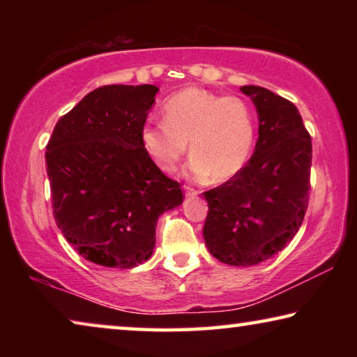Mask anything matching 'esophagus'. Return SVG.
<instances>
[{
  "label": "esophagus",
  "mask_w": 357,
  "mask_h": 357,
  "mask_svg": "<svg viewBox=\"0 0 357 357\" xmlns=\"http://www.w3.org/2000/svg\"><path fill=\"white\" fill-rule=\"evenodd\" d=\"M198 192L197 189H192V187H189V185H185V197L187 198H195L197 195H198Z\"/></svg>",
  "instance_id": "obj_1"
}]
</instances>
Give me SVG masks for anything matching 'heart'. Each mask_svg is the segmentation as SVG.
Returning a JSON list of instances; mask_svg holds the SVG:
<instances>
[{
  "instance_id": "heart-1",
  "label": "heart",
  "mask_w": 357,
  "mask_h": 357,
  "mask_svg": "<svg viewBox=\"0 0 357 357\" xmlns=\"http://www.w3.org/2000/svg\"><path fill=\"white\" fill-rule=\"evenodd\" d=\"M193 176L225 183L243 170L255 143V114L244 99L208 89L187 88L164 104V121L142 129V143L151 160L170 173L185 154Z\"/></svg>"
}]
</instances>
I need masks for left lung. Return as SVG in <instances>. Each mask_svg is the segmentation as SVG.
<instances>
[{"instance_id":"obj_1","label":"left lung","mask_w":357,"mask_h":357,"mask_svg":"<svg viewBox=\"0 0 357 357\" xmlns=\"http://www.w3.org/2000/svg\"><path fill=\"white\" fill-rule=\"evenodd\" d=\"M241 91L257 107L255 153L236 176L204 192L203 236L219 261L253 266L280 252L304 220L312 138L293 102L253 84Z\"/></svg>"}]
</instances>
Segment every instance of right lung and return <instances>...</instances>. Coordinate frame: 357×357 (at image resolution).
Here are the masks:
<instances>
[{
	"label": "right lung",
	"instance_id": "add662e5",
	"mask_svg": "<svg viewBox=\"0 0 357 357\" xmlns=\"http://www.w3.org/2000/svg\"><path fill=\"white\" fill-rule=\"evenodd\" d=\"M159 88L107 84L59 118L47 143L53 217L80 255L130 269L153 255L159 217L183 203L142 143Z\"/></svg>",
	"mask_w": 357,
	"mask_h": 357
}]
</instances>
